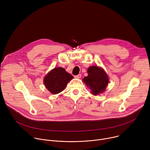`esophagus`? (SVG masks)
<instances>
[{"label":"esophagus","instance_id":"1","mask_svg":"<svg viewBox=\"0 0 150 150\" xmlns=\"http://www.w3.org/2000/svg\"><path fill=\"white\" fill-rule=\"evenodd\" d=\"M81 77V74H78V75H75V78H80Z\"/></svg>","mask_w":150,"mask_h":150}]
</instances>
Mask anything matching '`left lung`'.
Returning <instances> with one entry per match:
<instances>
[{
  "label": "left lung",
  "instance_id": "8db88e82",
  "mask_svg": "<svg viewBox=\"0 0 150 150\" xmlns=\"http://www.w3.org/2000/svg\"><path fill=\"white\" fill-rule=\"evenodd\" d=\"M87 72L88 76L84 77L83 81L91 89V93L94 96L103 93L109 82L104 70L97 66H92L88 68Z\"/></svg>",
  "mask_w": 150,
  "mask_h": 150
}]
</instances>
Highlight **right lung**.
<instances>
[{"label":"right lung","instance_id":"right-lung-1","mask_svg":"<svg viewBox=\"0 0 150 150\" xmlns=\"http://www.w3.org/2000/svg\"><path fill=\"white\" fill-rule=\"evenodd\" d=\"M73 78L64 68H54L46 75L44 83L52 94H56L65 90L68 82Z\"/></svg>","mask_w":150,"mask_h":150}]
</instances>
